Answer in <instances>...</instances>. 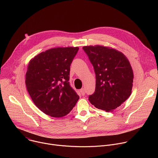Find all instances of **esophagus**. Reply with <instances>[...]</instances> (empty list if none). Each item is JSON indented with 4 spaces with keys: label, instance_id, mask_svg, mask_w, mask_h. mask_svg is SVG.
Listing matches in <instances>:
<instances>
[{
    "label": "esophagus",
    "instance_id": "esophagus-1",
    "mask_svg": "<svg viewBox=\"0 0 158 158\" xmlns=\"http://www.w3.org/2000/svg\"><path fill=\"white\" fill-rule=\"evenodd\" d=\"M80 93H81V94H82V96H84V95H85V89H84V88H82V89L80 90Z\"/></svg>",
    "mask_w": 158,
    "mask_h": 158
}]
</instances>
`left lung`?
I'll use <instances>...</instances> for the list:
<instances>
[{"label":"left lung","instance_id":"8db88e82","mask_svg":"<svg viewBox=\"0 0 158 158\" xmlns=\"http://www.w3.org/2000/svg\"><path fill=\"white\" fill-rule=\"evenodd\" d=\"M94 67L96 89L89 100L96 108L112 111L130 96L133 71L127 57L121 52L102 46L82 48Z\"/></svg>","mask_w":158,"mask_h":158}]
</instances>
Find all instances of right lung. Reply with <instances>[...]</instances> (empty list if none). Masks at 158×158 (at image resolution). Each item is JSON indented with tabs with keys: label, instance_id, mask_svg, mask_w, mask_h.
<instances>
[{
	"label": "right lung",
	"instance_id": "right-lung-1",
	"mask_svg": "<svg viewBox=\"0 0 158 158\" xmlns=\"http://www.w3.org/2000/svg\"><path fill=\"white\" fill-rule=\"evenodd\" d=\"M79 49L52 48L39 54L28 64L27 91L35 105L47 115L66 116L79 99L69 82L70 65Z\"/></svg>",
	"mask_w": 158,
	"mask_h": 158
}]
</instances>
